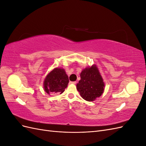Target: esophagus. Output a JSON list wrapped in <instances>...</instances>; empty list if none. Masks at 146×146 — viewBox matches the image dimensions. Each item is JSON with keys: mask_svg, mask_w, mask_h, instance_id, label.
Wrapping results in <instances>:
<instances>
[{"mask_svg": "<svg viewBox=\"0 0 146 146\" xmlns=\"http://www.w3.org/2000/svg\"><path fill=\"white\" fill-rule=\"evenodd\" d=\"M69 83L70 84H74V85H76V84L77 83V82H70Z\"/></svg>", "mask_w": 146, "mask_h": 146, "instance_id": "esophagus-1", "label": "esophagus"}]
</instances>
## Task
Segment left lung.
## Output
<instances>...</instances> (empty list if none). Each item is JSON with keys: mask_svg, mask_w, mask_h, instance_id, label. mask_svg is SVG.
<instances>
[{"mask_svg": "<svg viewBox=\"0 0 146 146\" xmlns=\"http://www.w3.org/2000/svg\"><path fill=\"white\" fill-rule=\"evenodd\" d=\"M77 89L82 98L86 101H93L99 98L104 91V83L96 65L83 69Z\"/></svg>", "mask_w": 146, "mask_h": 146, "instance_id": "obj_1", "label": "left lung"}]
</instances>
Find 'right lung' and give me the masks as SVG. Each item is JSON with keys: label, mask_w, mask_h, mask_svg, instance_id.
Wrapping results in <instances>:
<instances>
[{"label": "right lung", "mask_w": 146, "mask_h": 146, "mask_svg": "<svg viewBox=\"0 0 146 146\" xmlns=\"http://www.w3.org/2000/svg\"><path fill=\"white\" fill-rule=\"evenodd\" d=\"M69 83L68 76L64 69L55 68L46 76L44 82V88L47 94L50 92L63 93Z\"/></svg>", "instance_id": "add662e5"}]
</instances>
